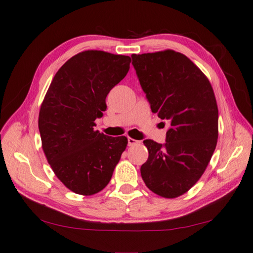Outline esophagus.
Instances as JSON below:
<instances>
[{
	"mask_svg": "<svg viewBox=\"0 0 253 253\" xmlns=\"http://www.w3.org/2000/svg\"><path fill=\"white\" fill-rule=\"evenodd\" d=\"M138 143H140L139 141L134 140V139H132V138H128V145H129V146H132V145L138 144Z\"/></svg>",
	"mask_w": 253,
	"mask_h": 253,
	"instance_id": "34e87169",
	"label": "esophagus"
}]
</instances>
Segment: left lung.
Wrapping results in <instances>:
<instances>
[{
	"instance_id": "obj_1",
	"label": "left lung",
	"mask_w": 253,
	"mask_h": 253,
	"mask_svg": "<svg viewBox=\"0 0 253 253\" xmlns=\"http://www.w3.org/2000/svg\"><path fill=\"white\" fill-rule=\"evenodd\" d=\"M132 65L154 113L169 123L166 143L144 140L141 176L153 192L176 198L202 176L216 148L218 108L209 79L173 50L132 54Z\"/></svg>"
}]
</instances>
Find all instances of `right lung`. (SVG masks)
<instances>
[{
	"instance_id": "add662e5",
	"label": "right lung",
	"mask_w": 253,
	"mask_h": 253,
	"mask_svg": "<svg viewBox=\"0 0 253 253\" xmlns=\"http://www.w3.org/2000/svg\"><path fill=\"white\" fill-rule=\"evenodd\" d=\"M131 59L88 50L57 70L38 119L42 150L68 189L83 196L102 190L127 146L126 137L94 130L106 111V97L127 75Z\"/></svg>"
}]
</instances>
